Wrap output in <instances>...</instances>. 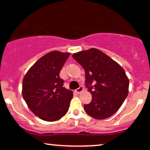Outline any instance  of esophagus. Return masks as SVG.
<instances>
[{
  "label": "esophagus",
  "mask_w": 150,
  "mask_h": 150,
  "mask_svg": "<svg viewBox=\"0 0 150 150\" xmlns=\"http://www.w3.org/2000/svg\"><path fill=\"white\" fill-rule=\"evenodd\" d=\"M83 90H84L83 87V86H80L78 88H77L76 90H75V92H76L77 93L79 94V93H81V92H83Z\"/></svg>",
  "instance_id": "1"
}]
</instances>
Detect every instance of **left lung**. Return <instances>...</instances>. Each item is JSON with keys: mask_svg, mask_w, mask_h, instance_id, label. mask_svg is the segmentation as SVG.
I'll use <instances>...</instances> for the list:
<instances>
[{"mask_svg": "<svg viewBox=\"0 0 150 150\" xmlns=\"http://www.w3.org/2000/svg\"><path fill=\"white\" fill-rule=\"evenodd\" d=\"M85 72V84L92 102L84 105L94 119L103 120L114 115L129 92V79L124 69L108 55L96 48L80 51L72 55ZM93 82L95 85L92 86Z\"/></svg>", "mask_w": 150, "mask_h": 150, "instance_id": "1", "label": "left lung"}]
</instances>
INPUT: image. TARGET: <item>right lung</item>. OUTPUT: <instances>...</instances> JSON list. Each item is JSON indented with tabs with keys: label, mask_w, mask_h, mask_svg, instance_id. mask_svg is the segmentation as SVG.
<instances>
[{
	"label": "right lung",
	"mask_w": 150,
	"mask_h": 150,
	"mask_svg": "<svg viewBox=\"0 0 150 150\" xmlns=\"http://www.w3.org/2000/svg\"><path fill=\"white\" fill-rule=\"evenodd\" d=\"M70 55L57 50L45 54L23 80V98L29 109L42 120H58L68 111L73 93L63 87L60 72Z\"/></svg>",
	"instance_id": "1"
}]
</instances>
